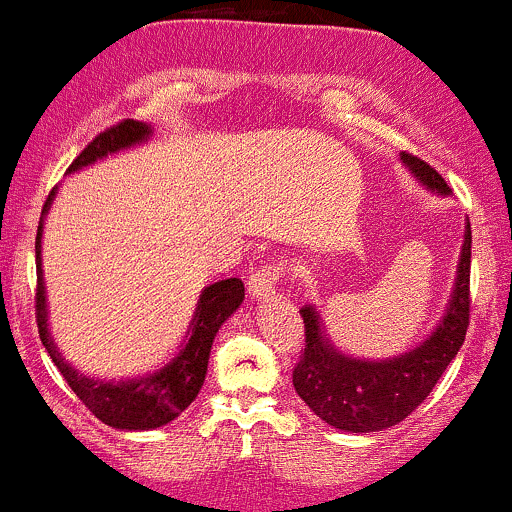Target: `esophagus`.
Masks as SVG:
<instances>
[{"instance_id":"1","label":"esophagus","mask_w":512,"mask_h":512,"mask_svg":"<svg viewBox=\"0 0 512 512\" xmlns=\"http://www.w3.org/2000/svg\"><path fill=\"white\" fill-rule=\"evenodd\" d=\"M248 291L252 298H257V301H269V298H274L276 269L272 267V264H269V267L255 269V274H252L248 281Z\"/></svg>"}]
</instances>
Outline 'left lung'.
Instances as JSON below:
<instances>
[{"instance_id":"1","label":"left lung","mask_w":512,"mask_h":512,"mask_svg":"<svg viewBox=\"0 0 512 512\" xmlns=\"http://www.w3.org/2000/svg\"><path fill=\"white\" fill-rule=\"evenodd\" d=\"M404 168L426 190L448 197L450 187L428 163L411 154H399ZM469 262H472V228L464 226L457 276L450 301L436 330L424 342L392 358H358L332 344L315 305H303L305 349L293 368L298 397L325 424L349 433L383 431L404 421L431 395L440 375L464 344L469 325Z\"/></svg>"}]
</instances>
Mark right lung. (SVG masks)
<instances>
[{"label": "right lung", "instance_id": "add662e5", "mask_svg": "<svg viewBox=\"0 0 512 512\" xmlns=\"http://www.w3.org/2000/svg\"><path fill=\"white\" fill-rule=\"evenodd\" d=\"M154 134L151 125L137 120H125L120 125L105 129L91 144L74 158L69 173L93 166L103 158L120 154V151L132 149L149 142ZM57 187L48 195L43 214H40L38 236H35V267H38V293H35V317H38L40 342L55 366L60 368L74 395L86 404L103 424L120 428V431H151L170 424L173 419L195 402L202 390L204 378H207V366L211 356V344H214L216 332L221 330L223 322L228 320L240 303L245 301V286L240 279H221L214 284L204 286L199 293V301L192 315L190 327H187L185 339H182L178 354H175L166 366L151 370L146 375L125 380H105L91 378V375L79 373L62 351L57 349L55 337L50 332L48 322V291H45L43 274V228L45 216L55 202Z\"/></svg>", "mask_w": 512, "mask_h": 512}]
</instances>
